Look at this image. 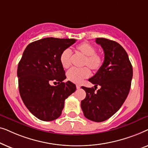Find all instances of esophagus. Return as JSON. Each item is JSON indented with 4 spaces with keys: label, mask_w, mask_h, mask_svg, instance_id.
Listing matches in <instances>:
<instances>
[{
    "label": "esophagus",
    "mask_w": 148,
    "mask_h": 148,
    "mask_svg": "<svg viewBox=\"0 0 148 148\" xmlns=\"http://www.w3.org/2000/svg\"><path fill=\"white\" fill-rule=\"evenodd\" d=\"M76 88H77V90H79V89H80L81 86L79 84H77V85H76Z\"/></svg>",
    "instance_id": "obj_1"
}]
</instances>
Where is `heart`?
Wrapping results in <instances>:
<instances>
[{
  "label": "heart",
  "instance_id": "heart-1",
  "mask_svg": "<svg viewBox=\"0 0 148 148\" xmlns=\"http://www.w3.org/2000/svg\"><path fill=\"white\" fill-rule=\"evenodd\" d=\"M75 52L84 56L82 61L83 66H87L94 71H97L102 67L104 63L102 56L97 53L96 48L88 42H83L76 46ZM71 52L69 49L64 50L60 56V61L62 67L67 69L71 65ZM90 73L88 68L83 67L81 69L72 68L66 73L67 79L71 82L79 84L84 79L90 76Z\"/></svg>",
  "mask_w": 148,
  "mask_h": 148
}]
</instances>
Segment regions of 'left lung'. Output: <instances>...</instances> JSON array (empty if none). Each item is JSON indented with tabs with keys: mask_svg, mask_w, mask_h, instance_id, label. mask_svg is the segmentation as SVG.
<instances>
[{
	"mask_svg": "<svg viewBox=\"0 0 148 148\" xmlns=\"http://www.w3.org/2000/svg\"><path fill=\"white\" fill-rule=\"evenodd\" d=\"M104 52L102 67L89 82L94 88H82L86 97L81 102L84 116L94 122L110 118L122 106L128 96L133 77V67L128 54L117 42L106 38H96ZM101 88L95 92V87Z\"/></svg>",
	"mask_w": 148,
	"mask_h": 148,
	"instance_id": "1",
	"label": "left lung"
}]
</instances>
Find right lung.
Here are the masks:
<instances>
[{
    "instance_id": "add662e5",
    "label": "right lung",
    "mask_w": 148,
    "mask_h": 148,
    "mask_svg": "<svg viewBox=\"0 0 148 148\" xmlns=\"http://www.w3.org/2000/svg\"><path fill=\"white\" fill-rule=\"evenodd\" d=\"M76 40L46 38L28 44L18 64L20 96L31 113L40 120L51 121L60 116L64 100L76 90L66 79L60 61L62 52ZM57 81L58 85L50 86Z\"/></svg>"
}]
</instances>
